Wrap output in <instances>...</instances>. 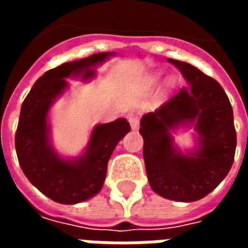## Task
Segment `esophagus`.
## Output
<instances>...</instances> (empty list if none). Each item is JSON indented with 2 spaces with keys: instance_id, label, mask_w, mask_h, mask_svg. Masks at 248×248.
I'll return each instance as SVG.
<instances>
[{
  "instance_id": "34e87169",
  "label": "esophagus",
  "mask_w": 248,
  "mask_h": 248,
  "mask_svg": "<svg viewBox=\"0 0 248 248\" xmlns=\"http://www.w3.org/2000/svg\"><path fill=\"white\" fill-rule=\"evenodd\" d=\"M127 119H129V124L131 126V129L137 130L140 127V117H138V114L135 113H130L127 115Z\"/></svg>"
}]
</instances>
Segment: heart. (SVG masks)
I'll return each mask as SVG.
<instances>
[{
    "instance_id": "obj_1",
    "label": "heart",
    "mask_w": 248,
    "mask_h": 248,
    "mask_svg": "<svg viewBox=\"0 0 248 248\" xmlns=\"http://www.w3.org/2000/svg\"><path fill=\"white\" fill-rule=\"evenodd\" d=\"M161 78H162V71H158V73H155V74H153V76H151V81L158 82ZM166 83H167V86H170V85L172 83V78H169V79L166 81Z\"/></svg>"
}]
</instances>
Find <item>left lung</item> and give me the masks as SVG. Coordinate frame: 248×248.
Here are the masks:
<instances>
[{
    "label": "left lung",
    "mask_w": 248,
    "mask_h": 248,
    "mask_svg": "<svg viewBox=\"0 0 248 248\" xmlns=\"http://www.w3.org/2000/svg\"><path fill=\"white\" fill-rule=\"evenodd\" d=\"M188 83L154 113L140 119L143 159L153 191L177 201L195 202L223 181L236 147L234 114L226 93L211 77L187 62L167 58ZM194 127L196 149L182 152L172 132Z\"/></svg>",
    "instance_id": "8db88e82"
}]
</instances>
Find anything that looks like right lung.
Wrapping results in <instances>:
<instances>
[{
  "label": "right lung",
  "instance_id": "right-lung-1",
  "mask_svg": "<svg viewBox=\"0 0 248 248\" xmlns=\"http://www.w3.org/2000/svg\"><path fill=\"white\" fill-rule=\"evenodd\" d=\"M115 56L114 51L65 62L35 81L21 106L16 133L19 166L30 183L44 195L62 204L85 202L101 191L108 162L115 146L130 131L126 118L94 126L81 155L65 158L51 145L49 113L51 106L69 89L66 78L90 81L95 67Z\"/></svg>",
  "mask_w": 248,
  "mask_h": 248
}]
</instances>
